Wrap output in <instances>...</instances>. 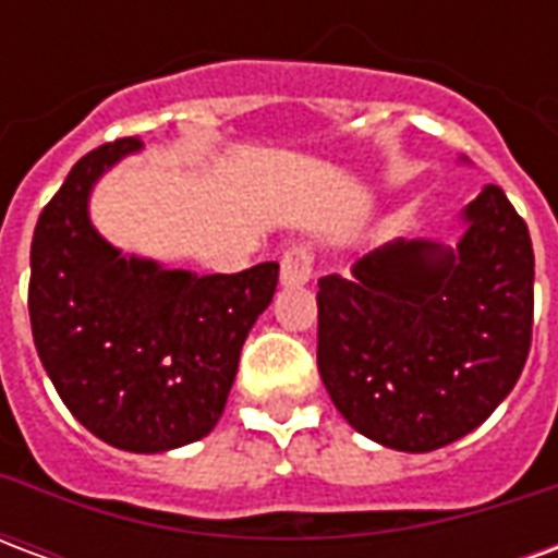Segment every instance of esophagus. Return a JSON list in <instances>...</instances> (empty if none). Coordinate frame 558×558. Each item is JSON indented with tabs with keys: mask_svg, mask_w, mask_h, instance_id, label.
<instances>
[{
	"mask_svg": "<svg viewBox=\"0 0 558 558\" xmlns=\"http://www.w3.org/2000/svg\"><path fill=\"white\" fill-rule=\"evenodd\" d=\"M314 275V254L304 244H292L280 256V283L283 287H304Z\"/></svg>",
	"mask_w": 558,
	"mask_h": 558,
	"instance_id": "obj_1",
	"label": "esophagus"
}]
</instances>
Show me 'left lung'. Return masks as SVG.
<instances>
[{"instance_id": "1", "label": "left lung", "mask_w": 558, "mask_h": 558, "mask_svg": "<svg viewBox=\"0 0 558 558\" xmlns=\"http://www.w3.org/2000/svg\"><path fill=\"white\" fill-rule=\"evenodd\" d=\"M460 242L395 239L352 278H319L316 364L335 407L367 439L436 451L490 418L532 347L535 254L526 220L487 184Z\"/></svg>"}]
</instances>
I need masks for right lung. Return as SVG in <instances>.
Wrapping results in <instances>:
<instances>
[{"label": "right lung", "mask_w": 558, "mask_h": 558, "mask_svg": "<svg viewBox=\"0 0 558 558\" xmlns=\"http://www.w3.org/2000/svg\"><path fill=\"white\" fill-rule=\"evenodd\" d=\"M140 143L74 163L32 235L35 350L71 415L122 451L158 454L211 433L244 338L278 287V263L194 275L128 256L89 220V194Z\"/></svg>", "instance_id": "1"}]
</instances>
